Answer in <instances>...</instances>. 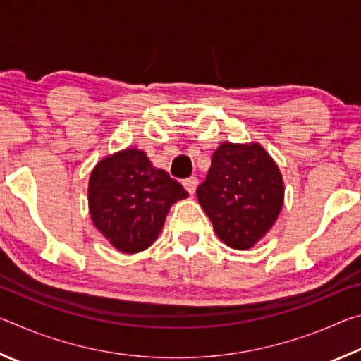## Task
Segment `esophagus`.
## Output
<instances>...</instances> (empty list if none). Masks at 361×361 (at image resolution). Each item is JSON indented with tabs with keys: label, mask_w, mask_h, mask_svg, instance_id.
Wrapping results in <instances>:
<instances>
[{
	"label": "esophagus",
	"mask_w": 361,
	"mask_h": 361,
	"mask_svg": "<svg viewBox=\"0 0 361 361\" xmlns=\"http://www.w3.org/2000/svg\"><path fill=\"white\" fill-rule=\"evenodd\" d=\"M197 185H199V180L195 178V176H191V178H186L185 181H183V186H185L186 191L191 195L195 192V188H197Z\"/></svg>",
	"instance_id": "1"
}]
</instances>
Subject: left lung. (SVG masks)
<instances>
[{"label":"left lung","mask_w":361,"mask_h":361,"mask_svg":"<svg viewBox=\"0 0 361 361\" xmlns=\"http://www.w3.org/2000/svg\"><path fill=\"white\" fill-rule=\"evenodd\" d=\"M283 192L282 173L259 143H221L197 199L219 239L248 250L277 221Z\"/></svg>","instance_id":"obj_1"}]
</instances>
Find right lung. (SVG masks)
<instances>
[{
	"mask_svg": "<svg viewBox=\"0 0 361 361\" xmlns=\"http://www.w3.org/2000/svg\"><path fill=\"white\" fill-rule=\"evenodd\" d=\"M185 197V188L166 170L152 167L140 149L127 148L102 159L89 180L90 218L122 253L152 245L170 207Z\"/></svg>",
	"mask_w": 361,
	"mask_h": 361,
	"instance_id": "add662e5",
	"label": "right lung"
}]
</instances>
